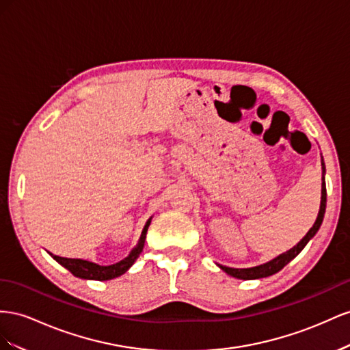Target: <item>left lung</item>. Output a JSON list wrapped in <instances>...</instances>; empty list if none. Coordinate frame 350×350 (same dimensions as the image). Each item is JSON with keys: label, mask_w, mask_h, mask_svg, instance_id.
I'll list each match as a JSON object with an SVG mask.
<instances>
[{"label": "left lung", "mask_w": 350, "mask_h": 350, "mask_svg": "<svg viewBox=\"0 0 350 350\" xmlns=\"http://www.w3.org/2000/svg\"><path fill=\"white\" fill-rule=\"evenodd\" d=\"M321 167H323V183H321V205H319V211H318V217L315 219L314 226L309 228V232L304 236V239L301 242H299L296 246H293L292 249H288L287 252L278 255L277 258L271 259V261H268L262 265H258V267H252V268H230V267H226V265H219L218 267L223 269L224 273H227L228 275L236 277V278H241V280H252V278H262V277H268V275H273L275 273L280 271V269L287 265L288 262L292 261L295 256H297L301 254L302 249L306 246V243L311 241V239L317 234V232L319 230V227L323 224V219H324V214H325V205H327V189H325V164H324V159L321 157Z\"/></svg>", "instance_id": "left-lung-1"}]
</instances>
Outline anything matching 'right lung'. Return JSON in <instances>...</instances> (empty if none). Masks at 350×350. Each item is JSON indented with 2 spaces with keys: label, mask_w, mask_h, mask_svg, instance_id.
Here are the masks:
<instances>
[{
  "label": "right lung",
  "mask_w": 350,
  "mask_h": 350,
  "mask_svg": "<svg viewBox=\"0 0 350 350\" xmlns=\"http://www.w3.org/2000/svg\"><path fill=\"white\" fill-rule=\"evenodd\" d=\"M151 224V218L148 219L141 239H139V242L136 245V247H133V251L129 254V256H126L124 259H122L120 262H116L113 265H98L95 262L91 261H85V259H76V258H63V256H57V255H51L58 264H62L64 268H67L70 273L76 277H81V278H86V280H111V278L120 277L122 274H124L129 268H131L135 261L137 259V256L141 255L142 249L145 246V239H146V232H148V227Z\"/></svg>",
  "instance_id": "right-lung-1"
}]
</instances>
